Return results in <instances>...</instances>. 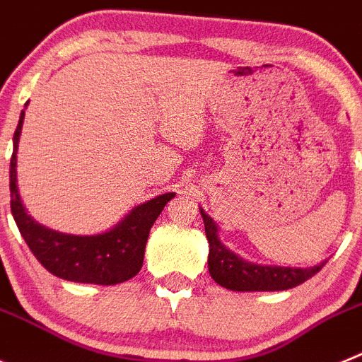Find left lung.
Wrapping results in <instances>:
<instances>
[{
	"label": "left lung",
	"instance_id": "obj_1",
	"mask_svg": "<svg viewBox=\"0 0 362 362\" xmlns=\"http://www.w3.org/2000/svg\"><path fill=\"white\" fill-rule=\"evenodd\" d=\"M200 214L204 218L205 236L209 243V274L223 288L234 292L286 291L310 279L327 263L323 262L314 267H281L249 262L220 242L216 221L204 209H200Z\"/></svg>",
	"mask_w": 362,
	"mask_h": 362
}]
</instances>
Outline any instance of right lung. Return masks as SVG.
I'll return each mask as SVG.
<instances>
[{"instance_id": "1", "label": "right lung", "mask_w": 362, "mask_h": 362, "mask_svg": "<svg viewBox=\"0 0 362 362\" xmlns=\"http://www.w3.org/2000/svg\"><path fill=\"white\" fill-rule=\"evenodd\" d=\"M27 106V104H25ZM25 112L19 115L11 160V209L21 236L37 262L66 281L117 285L139 274L149 230L175 193H164L136 205L112 229L99 234H66L41 226L23 205L18 189V144Z\"/></svg>"}]
</instances>
